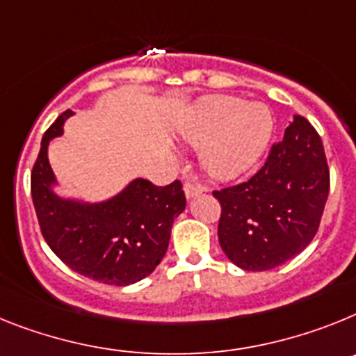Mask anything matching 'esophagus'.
Segmentation results:
<instances>
[{
  "mask_svg": "<svg viewBox=\"0 0 356 356\" xmlns=\"http://www.w3.org/2000/svg\"><path fill=\"white\" fill-rule=\"evenodd\" d=\"M200 193H202V188H200L199 184H195V182H191V181L184 182V195H186V199L199 197Z\"/></svg>",
  "mask_w": 356,
  "mask_h": 356,
  "instance_id": "obj_1",
  "label": "esophagus"
}]
</instances>
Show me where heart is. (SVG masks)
I'll use <instances>...</instances> for the list:
<instances>
[{
  "mask_svg": "<svg viewBox=\"0 0 356 356\" xmlns=\"http://www.w3.org/2000/svg\"><path fill=\"white\" fill-rule=\"evenodd\" d=\"M274 131L264 104L236 97H209L193 107L179 134L200 150V165L218 181H231L261 159Z\"/></svg>",
  "mask_w": 356,
  "mask_h": 356,
  "instance_id": "heart-1",
  "label": "heart"
}]
</instances>
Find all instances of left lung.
<instances>
[{"mask_svg":"<svg viewBox=\"0 0 356 356\" xmlns=\"http://www.w3.org/2000/svg\"><path fill=\"white\" fill-rule=\"evenodd\" d=\"M327 191L323 141L307 118L293 116L258 174L213 191L222 206V251L243 270L280 267L314 240Z\"/></svg>","mask_w":356,"mask_h":356,"instance_id":"1","label":"left lung"}]
</instances>
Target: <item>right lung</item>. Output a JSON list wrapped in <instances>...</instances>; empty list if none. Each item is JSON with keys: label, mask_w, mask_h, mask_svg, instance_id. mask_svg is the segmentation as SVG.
Listing matches in <instances>:
<instances>
[{"label": "right lung", "mask_w": 356, "mask_h": 356, "mask_svg": "<svg viewBox=\"0 0 356 356\" xmlns=\"http://www.w3.org/2000/svg\"><path fill=\"white\" fill-rule=\"evenodd\" d=\"M66 111L44 132L32 170V199L49 249L75 272L105 285L127 286L141 281L165 258L175 216L186 208L182 184L156 186L132 179L102 202L58 195L48 161V147L63 136Z\"/></svg>", "instance_id": "1"}]
</instances>
